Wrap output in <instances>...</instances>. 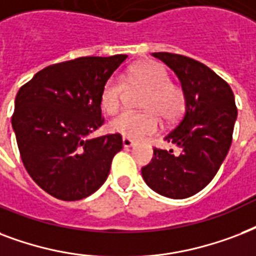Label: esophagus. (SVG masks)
Instances as JSON below:
<instances>
[{"label": "esophagus", "mask_w": 256, "mask_h": 256, "mask_svg": "<svg viewBox=\"0 0 256 256\" xmlns=\"http://www.w3.org/2000/svg\"><path fill=\"white\" fill-rule=\"evenodd\" d=\"M134 146V140H130V138H122V146H124V148H130V146Z\"/></svg>", "instance_id": "1"}]
</instances>
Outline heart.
I'll return each instance as SVG.
<instances>
[{
    "mask_svg": "<svg viewBox=\"0 0 256 256\" xmlns=\"http://www.w3.org/2000/svg\"><path fill=\"white\" fill-rule=\"evenodd\" d=\"M126 82L134 90H146L140 106L144 112H124L110 122V130L128 138H140L159 130V118L174 122L186 110L183 89L172 84L168 72L156 62H146L130 70ZM128 92L122 77L112 76L101 90V106L106 114H114L122 110Z\"/></svg>",
    "mask_w": 256,
    "mask_h": 256,
    "instance_id": "b5f03b06",
    "label": "heart"
}]
</instances>
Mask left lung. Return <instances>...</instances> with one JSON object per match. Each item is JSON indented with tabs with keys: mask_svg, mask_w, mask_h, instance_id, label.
<instances>
[{
	"mask_svg": "<svg viewBox=\"0 0 256 256\" xmlns=\"http://www.w3.org/2000/svg\"><path fill=\"white\" fill-rule=\"evenodd\" d=\"M175 72L186 94V112L175 130L164 138L179 146L154 150L150 164L142 168L146 186L159 195L186 199L214 179L232 142L238 118L230 85L208 66L174 53H152Z\"/></svg>",
	"mask_w": 256,
	"mask_h": 256,
	"instance_id": "left-lung-1",
	"label": "left lung"
}]
</instances>
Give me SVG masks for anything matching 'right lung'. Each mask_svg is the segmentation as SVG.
<instances>
[{
    "instance_id": "right-lung-1",
    "label": "right lung",
    "mask_w": 256,
    "mask_h": 256,
    "mask_svg": "<svg viewBox=\"0 0 256 256\" xmlns=\"http://www.w3.org/2000/svg\"><path fill=\"white\" fill-rule=\"evenodd\" d=\"M126 57H80L50 65L20 88L12 126L28 174L49 195L84 199L110 175L122 136L88 134L104 122L101 90Z\"/></svg>"
}]
</instances>
